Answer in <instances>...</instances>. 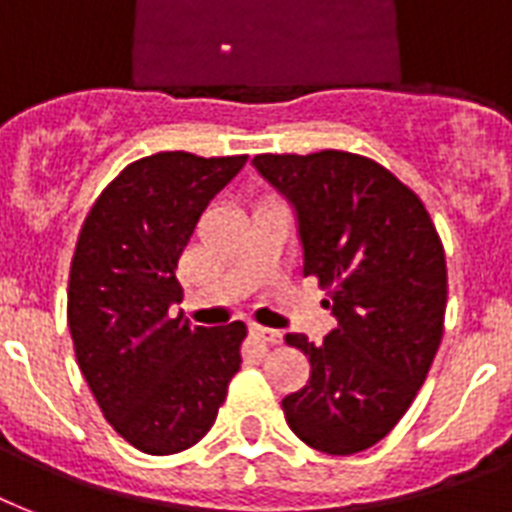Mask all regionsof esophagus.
<instances>
[{"label":"esophagus","mask_w":512,"mask_h":512,"mask_svg":"<svg viewBox=\"0 0 512 512\" xmlns=\"http://www.w3.org/2000/svg\"><path fill=\"white\" fill-rule=\"evenodd\" d=\"M252 337L257 342H263V345H279L281 342V332L279 329H271V327H260V324H252Z\"/></svg>","instance_id":"34e87169"}]
</instances>
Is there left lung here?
Here are the masks:
<instances>
[{
    "label": "left lung",
    "instance_id": "obj_1",
    "mask_svg": "<svg viewBox=\"0 0 512 512\" xmlns=\"http://www.w3.org/2000/svg\"><path fill=\"white\" fill-rule=\"evenodd\" d=\"M255 170L295 207L303 273L327 289L337 327L313 345L311 380L281 401L289 428L324 454H356L393 430L444 337L446 257L420 196L348 151L260 154Z\"/></svg>",
    "mask_w": 512,
    "mask_h": 512
}]
</instances>
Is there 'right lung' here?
I'll return each instance as SVG.
<instances>
[{"label":"right lung","instance_id":"1","mask_svg":"<svg viewBox=\"0 0 512 512\" xmlns=\"http://www.w3.org/2000/svg\"><path fill=\"white\" fill-rule=\"evenodd\" d=\"M247 156L162 151L127 164L84 217L68 276L76 361L111 428L146 454L207 436L241 366V321L191 327L177 260Z\"/></svg>","mask_w":512,"mask_h":512}]
</instances>
